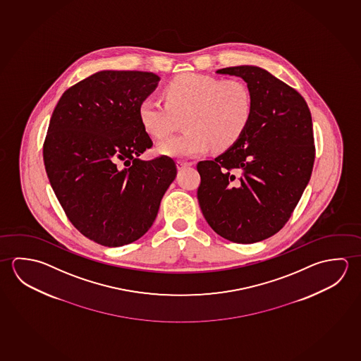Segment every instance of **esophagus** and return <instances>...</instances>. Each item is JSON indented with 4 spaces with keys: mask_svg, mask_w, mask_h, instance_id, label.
Listing matches in <instances>:
<instances>
[{
    "mask_svg": "<svg viewBox=\"0 0 361 361\" xmlns=\"http://www.w3.org/2000/svg\"><path fill=\"white\" fill-rule=\"evenodd\" d=\"M192 165H193V163H190V161H182V160H178L177 161L178 171H182L184 168L192 166Z\"/></svg>",
    "mask_w": 361,
    "mask_h": 361,
    "instance_id": "esophagus-1",
    "label": "esophagus"
}]
</instances>
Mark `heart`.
I'll return each instance as SVG.
<instances>
[{
  "label": "heart",
  "instance_id": "b5f03b06",
  "mask_svg": "<svg viewBox=\"0 0 361 361\" xmlns=\"http://www.w3.org/2000/svg\"><path fill=\"white\" fill-rule=\"evenodd\" d=\"M163 104L144 98L137 115L147 134L157 139L171 135L184 118V134L158 144L157 150L171 158H190L208 152L226 150L243 136L250 123V91L238 80H222L198 73L179 74L164 90Z\"/></svg>",
  "mask_w": 361,
  "mask_h": 361
}]
</instances>
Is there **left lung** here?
I'll list each match as a JSON object with an SVG mask.
<instances>
[{
    "label": "left lung",
    "instance_id": "8db88e82",
    "mask_svg": "<svg viewBox=\"0 0 361 361\" xmlns=\"http://www.w3.org/2000/svg\"><path fill=\"white\" fill-rule=\"evenodd\" d=\"M244 80L252 112L243 136L197 165V198L214 233L238 244L273 236L286 225L311 178L314 141L305 98L264 68H222Z\"/></svg>",
    "mask_w": 361,
    "mask_h": 361
}]
</instances>
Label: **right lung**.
<instances>
[{"label": "right lung", "instance_id": "add662e5", "mask_svg": "<svg viewBox=\"0 0 361 361\" xmlns=\"http://www.w3.org/2000/svg\"><path fill=\"white\" fill-rule=\"evenodd\" d=\"M152 72L101 71L63 93L50 118L44 164L74 227L97 244H131L152 227L177 177L173 159H139L153 141L137 109L158 87Z\"/></svg>", "mask_w": 361, "mask_h": 361}]
</instances>
